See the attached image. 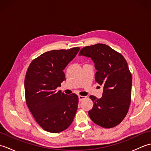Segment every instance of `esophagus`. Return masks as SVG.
I'll list each match as a JSON object with an SVG mask.
<instances>
[{
	"label": "esophagus",
	"instance_id": "34e87169",
	"mask_svg": "<svg viewBox=\"0 0 151 151\" xmlns=\"http://www.w3.org/2000/svg\"><path fill=\"white\" fill-rule=\"evenodd\" d=\"M85 98H86V97H84V96H81V95H79V96H78V100H79L80 101H82L83 99H84Z\"/></svg>",
	"mask_w": 151,
	"mask_h": 151
}]
</instances>
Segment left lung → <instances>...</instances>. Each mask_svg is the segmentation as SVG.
I'll return each mask as SVG.
<instances>
[{"mask_svg":"<svg viewBox=\"0 0 151 151\" xmlns=\"http://www.w3.org/2000/svg\"><path fill=\"white\" fill-rule=\"evenodd\" d=\"M79 56L93 61L95 81L103 86L101 99L90 95L93 106L88 111L93 122L106 129L114 127L124 119L131 102L132 75L124 58L105 44L83 48Z\"/></svg>","mask_w":151,"mask_h":151,"instance_id":"left-lung-1","label":"left lung"}]
</instances>
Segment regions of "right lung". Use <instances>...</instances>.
<instances>
[{
  "mask_svg": "<svg viewBox=\"0 0 151 151\" xmlns=\"http://www.w3.org/2000/svg\"><path fill=\"white\" fill-rule=\"evenodd\" d=\"M80 50H52L41 54L30 64L24 79L28 108L45 130L58 133L67 129L75 117L78 97L64 94L56 88L65 80L64 69Z\"/></svg>",
  "mask_w": 151,
  "mask_h": 151,
  "instance_id": "obj_1",
  "label": "right lung"
}]
</instances>
